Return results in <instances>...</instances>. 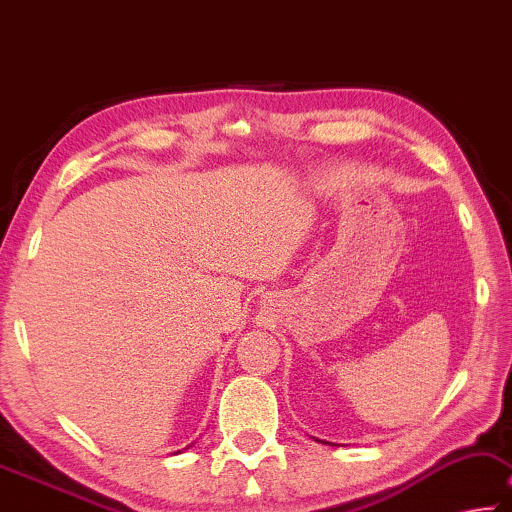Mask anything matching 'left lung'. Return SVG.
I'll return each instance as SVG.
<instances>
[{"label": "left lung", "mask_w": 512, "mask_h": 512, "mask_svg": "<svg viewBox=\"0 0 512 512\" xmlns=\"http://www.w3.org/2000/svg\"><path fill=\"white\" fill-rule=\"evenodd\" d=\"M317 440V438H315ZM317 442H324V440H317ZM324 445H331V442H324Z\"/></svg>", "instance_id": "obj_1"}]
</instances>
